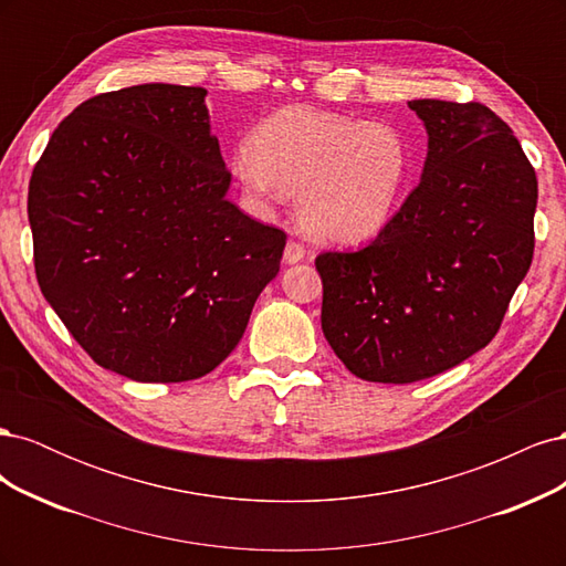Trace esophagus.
Instances as JSON below:
<instances>
[{
  "label": "esophagus",
  "instance_id": "34e87169",
  "mask_svg": "<svg viewBox=\"0 0 566 566\" xmlns=\"http://www.w3.org/2000/svg\"><path fill=\"white\" fill-rule=\"evenodd\" d=\"M306 256V248L302 245V243H297V241H287V245H285V252H283V260L287 262V264H297V262H302Z\"/></svg>",
  "mask_w": 566,
  "mask_h": 566
}]
</instances>
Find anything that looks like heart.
<instances>
[{
    "label": "heart",
    "mask_w": 566,
    "mask_h": 566,
    "mask_svg": "<svg viewBox=\"0 0 566 566\" xmlns=\"http://www.w3.org/2000/svg\"><path fill=\"white\" fill-rule=\"evenodd\" d=\"M245 150L233 167L245 193L256 200L297 198L302 227L333 243L380 233L410 172L408 144L397 127L306 106L262 119Z\"/></svg>",
    "instance_id": "1"
}]
</instances>
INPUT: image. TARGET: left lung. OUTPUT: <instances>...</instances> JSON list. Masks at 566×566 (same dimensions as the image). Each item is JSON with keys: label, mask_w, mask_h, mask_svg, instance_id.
Listing matches in <instances>:
<instances>
[{"label": "left lung", "mask_w": 566, "mask_h": 566, "mask_svg": "<svg viewBox=\"0 0 566 566\" xmlns=\"http://www.w3.org/2000/svg\"><path fill=\"white\" fill-rule=\"evenodd\" d=\"M420 184L356 252H321V328L356 378L406 385L484 349L534 256L538 181L484 104L418 98Z\"/></svg>", "instance_id": "8db88e82"}]
</instances>
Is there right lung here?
Instances as JSON below:
<instances>
[{
    "mask_svg": "<svg viewBox=\"0 0 566 566\" xmlns=\"http://www.w3.org/2000/svg\"><path fill=\"white\" fill-rule=\"evenodd\" d=\"M202 87L136 84L80 104L32 169L42 295L94 361L186 382L241 342L285 233L227 198Z\"/></svg>",
    "mask_w": 566,
    "mask_h": 566,
    "instance_id": "right-lung-1",
    "label": "right lung"
}]
</instances>
